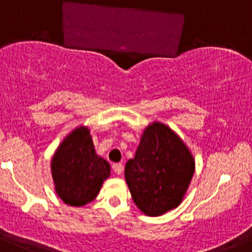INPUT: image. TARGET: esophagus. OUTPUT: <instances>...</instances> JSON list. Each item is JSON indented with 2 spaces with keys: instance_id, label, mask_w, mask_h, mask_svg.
I'll use <instances>...</instances> for the list:
<instances>
[{
  "instance_id": "esophagus-1",
  "label": "esophagus",
  "mask_w": 252,
  "mask_h": 252,
  "mask_svg": "<svg viewBox=\"0 0 252 252\" xmlns=\"http://www.w3.org/2000/svg\"><path fill=\"white\" fill-rule=\"evenodd\" d=\"M112 169L117 175L122 174V171H124V166H122V164H113Z\"/></svg>"
}]
</instances>
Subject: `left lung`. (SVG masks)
I'll return each mask as SVG.
<instances>
[{"mask_svg": "<svg viewBox=\"0 0 252 252\" xmlns=\"http://www.w3.org/2000/svg\"><path fill=\"white\" fill-rule=\"evenodd\" d=\"M194 159L183 140L161 122L144 130L125 179L137 208L157 217L182 203L193 174Z\"/></svg>", "mask_w": 252, "mask_h": 252, "instance_id": "1", "label": "left lung"}]
</instances>
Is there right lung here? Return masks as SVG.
I'll use <instances>...</instances> for the list:
<instances>
[{
	"label": "right lung",
	"mask_w": 252,
	"mask_h": 252,
	"mask_svg": "<svg viewBox=\"0 0 252 252\" xmlns=\"http://www.w3.org/2000/svg\"><path fill=\"white\" fill-rule=\"evenodd\" d=\"M110 174V164L95 154L86 126L69 133L51 159L55 192L69 206L81 207L92 202Z\"/></svg>",
	"instance_id": "1"
}]
</instances>
